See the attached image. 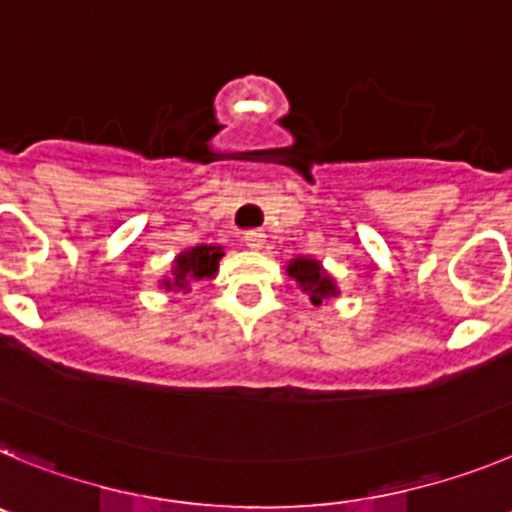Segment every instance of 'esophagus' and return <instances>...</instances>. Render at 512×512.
Listing matches in <instances>:
<instances>
[{
	"label": "esophagus",
	"instance_id": "34e87169",
	"mask_svg": "<svg viewBox=\"0 0 512 512\" xmlns=\"http://www.w3.org/2000/svg\"><path fill=\"white\" fill-rule=\"evenodd\" d=\"M242 242H245V247H250V250H260V247L265 245V234L257 232V229H250V232L242 234Z\"/></svg>",
	"mask_w": 512,
	"mask_h": 512
}]
</instances>
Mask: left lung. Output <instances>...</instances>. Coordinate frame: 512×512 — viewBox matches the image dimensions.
<instances>
[{
    "label": "left lung",
    "mask_w": 512,
    "mask_h": 512,
    "mask_svg": "<svg viewBox=\"0 0 512 512\" xmlns=\"http://www.w3.org/2000/svg\"><path fill=\"white\" fill-rule=\"evenodd\" d=\"M285 275H288L290 280H296V285L306 293L308 301H311L313 306H321V303L331 301V298H339L336 278L321 265V260H316V257H293V260L285 265Z\"/></svg>",
    "instance_id": "8db88e82"
}]
</instances>
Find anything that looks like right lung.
<instances>
[{
  "label": "right lung",
  "mask_w": 512,
  "mask_h": 512,
  "mask_svg": "<svg viewBox=\"0 0 512 512\" xmlns=\"http://www.w3.org/2000/svg\"><path fill=\"white\" fill-rule=\"evenodd\" d=\"M224 257L222 245H196L183 250L176 255L173 265H170L168 275H163L160 288L163 290H191L193 283L199 280H211L219 273V260Z\"/></svg>",
  "instance_id": "1"
}]
</instances>
